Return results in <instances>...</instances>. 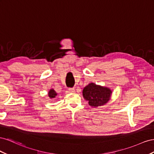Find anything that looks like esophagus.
<instances>
[{
	"mask_svg": "<svg viewBox=\"0 0 154 154\" xmlns=\"http://www.w3.org/2000/svg\"><path fill=\"white\" fill-rule=\"evenodd\" d=\"M68 90H69V92H74L75 91V89L73 88H69Z\"/></svg>",
	"mask_w": 154,
	"mask_h": 154,
	"instance_id": "34e87169",
	"label": "esophagus"
}]
</instances>
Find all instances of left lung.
<instances>
[{
  "mask_svg": "<svg viewBox=\"0 0 154 154\" xmlns=\"http://www.w3.org/2000/svg\"><path fill=\"white\" fill-rule=\"evenodd\" d=\"M112 93L109 88L97 85L93 82L88 85L82 90L83 97L88 101L90 106L94 108L107 103Z\"/></svg>",
  "mask_w": 154,
  "mask_h": 154,
  "instance_id": "obj_1",
  "label": "left lung"
}]
</instances>
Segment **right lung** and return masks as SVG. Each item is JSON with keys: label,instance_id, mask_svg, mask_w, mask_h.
Returning <instances> with one entry per match:
<instances>
[{"label": "right lung", "instance_id": "1", "mask_svg": "<svg viewBox=\"0 0 154 154\" xmlns=\"http://www.w3.org/2000/svg\"><path fill=\"white\" fill-rule=\"evenodd\" d=\"M57 95V94L56 93V91L54 89H51L49 91V92H48V97H49L50 99L55 98Z\"/></svg>", "mask_w": 154, "mask_h": 154}]
</instances>
